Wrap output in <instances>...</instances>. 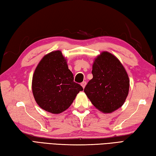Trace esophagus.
Wrapping results in <instances>:
<instances>
[{"label": "esophagus", "instance_id": "esophagus-1", "mask_svg": "<svg viewBox=\"0 0 156 156\" xmlns=\"http://www.w3.org/2000/svg\"><path fill=\"white\" fill-rule=\"evenodd\" d=\"M81 86L83 87V88H85V85H86V81H83L81 83Z\"/></svg>", "mask_w": 156, "mask_h": 156}]
</instances>
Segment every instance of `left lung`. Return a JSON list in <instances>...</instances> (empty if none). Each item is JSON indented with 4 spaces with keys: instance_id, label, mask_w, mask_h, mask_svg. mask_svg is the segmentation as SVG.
Returning a JSON list of instances; mask_svg holds the SVG:
<instances>
[{
    "instance_id": "left-lung-1",
    "label": "left lung",
    "mask_w": 156,
    "mask_h": 156,
    "mask_svg": "<svg viewBox=\"0 0 156 156\" xmlns=\"http://www.w3.org/2000/svg\"><path fill=\"white\" fill-rule=\"evenodd\" d=\"M91 73L84 91L92 104L104 113L121 107L128 96L129 79L116 57L104 52L95 59Z\"/></svg>"
}]
</instances>
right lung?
<instances>
[{
	"label": "right lung",
	"instance_id": "obj_1",
	"mask_svg": "<svg viewBox=\"0 0 156 156\" xmlns=\"http://www.w3.org/2000/svg\"><path fill=\"white\" fill-rule=\"evenodd\" d=\"M74 82L62 52L48 54L41 60L33 75L32 91L37 104L47 112L59 114L66 110L80 91Z\"/></svg>",
	"mask_w": 156,
	"mask_h": 156
}]
</instances>
